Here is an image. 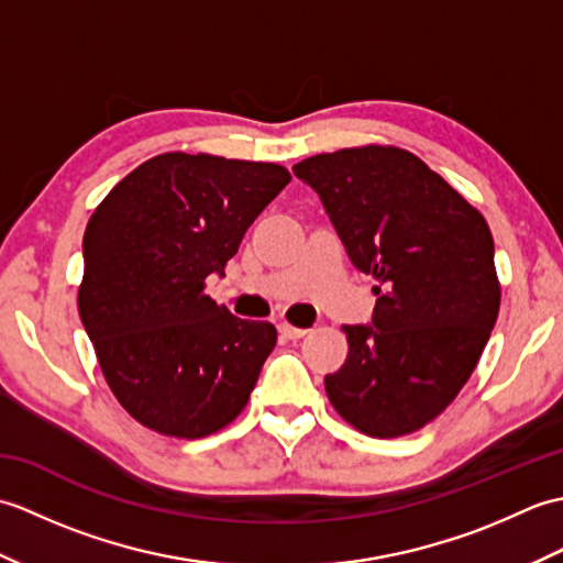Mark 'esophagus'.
<instances>
[{"label": "esophagus", "mask_w": 563, "mask_h": 563, "mask_svg": "<svg viewBox=\"0 0 563 563\" xmlns=\"http://www.w3.org/2000/svg\"><path fill=\"white\" fill-rule=\"evenodd\" d=\"M278 331L283 333L285 339H290V341H295V339H302V336H307V329H300V327H292V324H283L278 327Z\"/></svg>", "instance_id": "34e87169"}]
</instances>
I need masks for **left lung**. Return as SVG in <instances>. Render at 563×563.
Here are the masks:
<instances>
[{
  "label": "left lung",
  "mask_w": 563,
  "mask_h": 563,
  "mask_svg": "<svg viewBox=\"0 0 563 563\" xmlns=\"http://www.w3.org/2000/svg\"><path fill=\"white\" fill-rule=\"evenodd\" d=\"M292 172L314 188L353 266L377 280L373 321L343 327L349 357L324 377L329 401L373 438L413 433L457 397L492 336V230L399 147L317 154Z\"/></svg>",
  "instance_id": "1"
}]
</instances>
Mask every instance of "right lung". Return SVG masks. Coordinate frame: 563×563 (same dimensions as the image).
<instances>
[{"mask_svg": "<svg viewBox=\"0 0 563 563\" xmlns=\"http://www.w3.org/2000/svg\"><path fill=\"white\" fill-rule=\"evenodd\" d=\"M290 184L278 164L166 152L140 164L84 232L79 317L123 409L174 438L242 413L278 341L206 295L244 232Z\"/></svg>", "mask_w": 563, "mask_h": 563, "instance_id": "right-lung-1", "label": "right lung"}]
</instances>
